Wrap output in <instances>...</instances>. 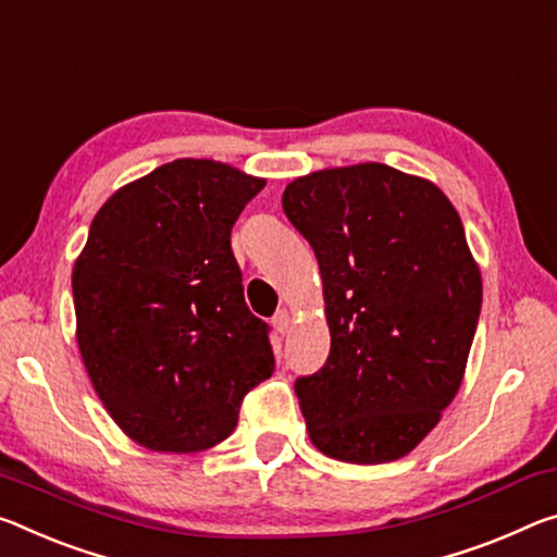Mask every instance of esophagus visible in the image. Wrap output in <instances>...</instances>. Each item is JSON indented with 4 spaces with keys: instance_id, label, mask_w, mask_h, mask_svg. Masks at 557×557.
Wrapping results in <instances>:
<instances>
[{
    "instance_id": "34e87169",
    "label": "esophagus",
    "mask_w": 557,
    "mask_h": 557,
    "mask_svg": "<svg viewBox=\"0 0 557 557\" xmlns=\"http://www.w3.org/2000/svg\"><path fill=\"white\" fill-rule=\"evenodd\" d=\"M272 324H275V330L280 334H287L289 324H293V314H289L287 310H280L275 317H272Z\"/></svg>"
}]
</instances>
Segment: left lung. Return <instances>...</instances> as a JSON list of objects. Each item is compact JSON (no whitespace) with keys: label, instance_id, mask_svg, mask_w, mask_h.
<instances>
[{"label":"left lung","instance_id":"1","mask_svg":"<svg viewBox=\"0 0 557 557\" xmlns=\"http://www.w3.org/2000/svg\"><path fill=\"white\" fill-rule=\"evenodd\" d=\"M282 208L320 262L330 357L295 382L307 434L337 461L413 451L461 389L483 282L451 200L384 163L299 175Z\"/></svg>","mask_w":557,"mask_h":557}]
</instances>
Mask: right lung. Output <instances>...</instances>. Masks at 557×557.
<instances>
[{"instance_id": "obj_1", "label": "right lung", "mask_w": 557, "mask_h": 557, "mask_svg": "<svg viewBox=\"0 0 557 557\" xmlns=\"http://www.w3.org/2000/svg\"><path fill=\"white\" fill-rule=\"evenodd\" d=\"M262 188L231 163L178 158L94 215L72 272L78 351L103 409L148 451L225 441L245 394L275 369L231 247Z\"/></svg>"}]
</instances>
